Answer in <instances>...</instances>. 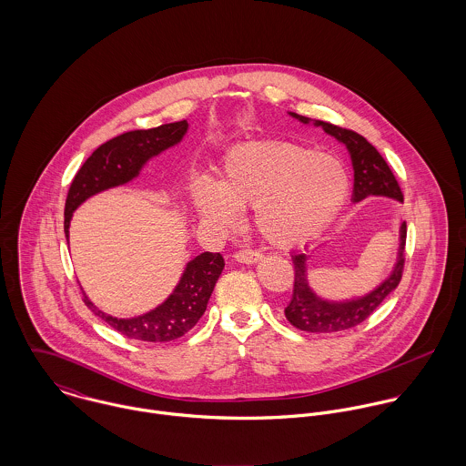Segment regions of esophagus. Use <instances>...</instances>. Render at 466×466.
<instances>
[{"label": "esophagus", "instance_id": "1", "mask_svg": "<svg viewBox=\"0 0 466 466\" xmlns=\"http://www.w3.org/2000/svg\"><path fill=\"white\" fill-rule=\"evenodd\" d=\"M235 260H237V262H240V264H248V266H251V264L260 262V260H262V255H260L258 251L242 249V251L235 253Z\"/></svg>", "mask_w": 466, "mask_h": 466}]
</instances>
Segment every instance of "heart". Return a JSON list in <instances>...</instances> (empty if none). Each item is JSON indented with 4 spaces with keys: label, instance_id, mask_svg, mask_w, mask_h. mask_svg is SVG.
<instances>
[{
    "label": "heart",
    "instance_id": "b5f03b06",
    "mask_svg": "<svg viewBox=\"0 0 466 466\" xmlns=\"http://www.w3.org/2000/svg\"><path fill=\"white\" fill-rule=\"evenodd\" d=\"M348 192L350 177L337 157L290 141H264L233 148L218 181L196 179L192 204L202 220L220 228L235 226L240 209L255 208L267 242L294 248L332 220Z\"/></svg>",
    "mask_w": 466,
    "mask_h": 466
}]
</instances>
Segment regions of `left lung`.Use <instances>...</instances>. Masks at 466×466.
Instances as JSON below:
<instances>
[{
	"label": "left lung",
	"mask_w": 466,
	"mask_h": 466,
	"mask_svg": "<svg viewBox=\"0 0 466 466\" xmlns=\"http://www.w3.org/2000/svg\"><path fill=\"white\" fill-rule=\"evenodd\" d=\"M289 115L305 126L321 127L325 133L346 147L353 167L351 202H360L366 198H388L403 202V196L391 168L364 136L321 120L301 116L298 113L289 111ZM405 235V222L400 220L399 249L390 274L370 292L346 299H329L318 294L309 279V260L312 257L310 246H305L303 251H294V292L289 305L285 307V318L289 323L303 332L312 333L340 332L360 325L399 287L403 268Z\"/></svg>",
	"instance_id": "obj_1"
}]
</instances>
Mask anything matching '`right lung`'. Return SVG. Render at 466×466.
<instances>
[{
  "label": "right lung",
  "instance_id": "add662e5",
  "mask_svg": "<svg viewBox=\"0 0 466 466\" xmlns=\"http://www.w3.org/2000/svg\"><path fill=\"white\" fill-rule=\"evenodd\" d=\"M188 133V122L165 124L148 131L120 134L100 145L76 172L65 208V233L69 242V224L75 209L96 194L131 183L143 167L167 148L176 147ZM224 268L220 253H200L192 258L174 290L152 310L134 316L116 318L100 310L86 294L84 303L113 327L116 332L148 342H168L190 332L204 314L215 283Z\"/></svg>",
  "mask_w": 466,
  "mask_h": 466
}]
</instances>
